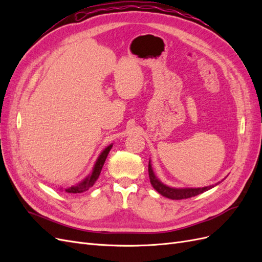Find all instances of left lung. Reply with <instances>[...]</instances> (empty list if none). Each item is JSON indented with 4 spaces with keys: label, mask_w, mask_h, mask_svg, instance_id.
<instances>
[{
    "label": "left lung",
    "mask_w": 262,
    "mask_h": 262,
    "mask_svg": "<svg viewBox=\"0 0 262 262\" xmlns=\"http://www.w3.org/2000/svg\"><path fill=\"white\" fill-rule=\"evenodd\" d=\"M148 176H149L150 184H152L153 188L156 190V191L158 193H161L162 195L169 198V199H172V200H181V199H188V198H192L204 191H208V190L217 185L216 184V185H212V186L203 187V188H182V189L168 187L164 185L163 182H161L156 178V176L154 175V171L152 169L150 162H148Z\"/></svg>",
    "instance_id": "left-lung-1"
}]
</instances>
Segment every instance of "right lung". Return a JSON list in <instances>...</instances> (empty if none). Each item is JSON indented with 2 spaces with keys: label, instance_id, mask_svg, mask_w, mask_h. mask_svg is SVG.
Wrapping results in <instances>:
<instances>
[{
  "label": "right lung",
  "instance_id": "obj_1",
  "mask_svg": "<svg viewBox=\"0 0 262 262\" xmlns=\"http://www.w3.org/2000/svg\"><path fill=\"white\" fill-rule=\"evenodd\" d=\"M112 147H113V144H110L109 146H107L100 153L99 157L97 158L96 163H95V165H94V168H93V171H92L91 175L87 176L78 185H75V186H72V187L66 189V192H68V193H82L84 191H87V190H89L91 187H93L95 185V182H96V180L98 179L99 175H100L102 166H104L106 158H107V156L110 152V149H112Z\"/></svg>",
  "mask_w": 262,
  "mask_h": 262
}]
</instances>
